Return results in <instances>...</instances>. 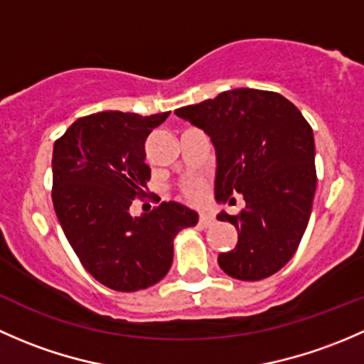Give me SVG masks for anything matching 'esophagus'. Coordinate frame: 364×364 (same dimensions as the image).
I'll return each instance as SVG.
<instances>
[{
	"label": "esophagus",
	"mask_w": 364,
	"mask_h": 364,
	"mask_svg": "<svg viewBox=\"0 0 364 364\" xmlns=\"http://www.w3.org/2000/svg\"><path fill=\"white\" fill-rule=\"evenodd\" d=\"M213 223H215V217H213L212 213H200V224H201V226L208 228V226H212Z\"/></svg>",
	"instance_id": "obj_1"
}]
</instances>
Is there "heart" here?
I'll use <instances>...</instances> for the list:
<instances>
[{"instance_id":"1","label":"heart","mask_w":364,"mask_h":364,"mask_svg":"<svg viewBox=\"0 0 364 364\" xmlns=\"http://www.w3.org/2000/svg\"><path fill=\"white\" fill-rule=\"evenodd\" d=\"M181 193L189 203H201L205 200V194H207V182L200 177L187 178L182 183Z\"/></svg>"}]
</instances>
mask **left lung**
<instances>
[{
    "label": "left lung",
    "mask_w": 364,
    "mask_h": 364,
    "mask_svg": "<svg viewBox=\"0 0 364 364\" xmlns=\"http://www.w3.org/2000/svg\"><path fill=\"white\" fill-rule=\"evenodd\" d=\"M203 129L215 147V200L235 203L238 215L217 219L238 230V243L219 254V266L238 280H261L294 256L316 194V144L301 112L279 92L231 89L213 100L175 110Z\"/></svg>",
    "instance_id": "8db88e82"
}]
</instances>
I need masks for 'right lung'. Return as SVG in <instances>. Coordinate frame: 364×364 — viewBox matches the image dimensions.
Segmentation results:
<instances>
[{
    "label": "right lung",
    "mask_w": 364,
    "mask_h": 364,
    "mask_svg": "<svg viewBox=\"0 0 364 364\" xmlns=\"http://www.w3.org/2000/svg\"><path fill=\"white\" fill-rule=\"evenodd\" d=\"M168 115L98 112L75 121L54 144L55 215L84 268L114 291L159 282L173 261V238L198 223V213L177 201L140 217L129 212L151 178L145 140Z\"/></svg>",
    "instance_id": "obj_1"
}]
</instances>
